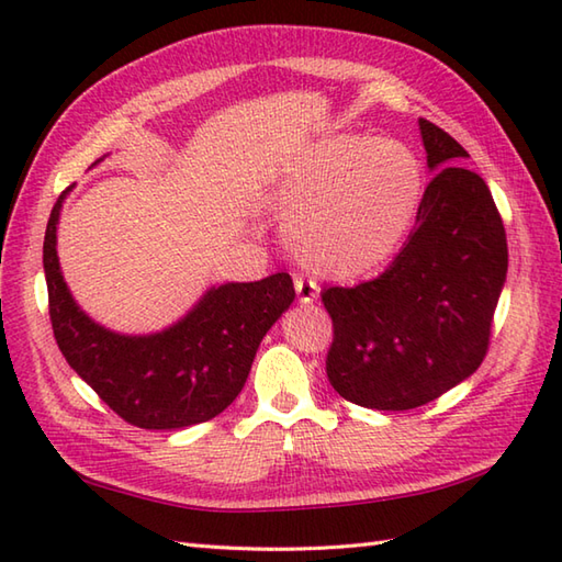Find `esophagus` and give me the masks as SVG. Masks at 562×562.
Listing matches in <instances>:
<instances>
[{
	"instance_id": "1",
	"label": "esophagus",
	"mask_w": 562,
	"mask_h": 562,
	"mask_svg": "<svg viewBox=\"0 0 562 562\" xmlns=\"http://www.w3.org/2000/svg\"><path fill=\"white\" fill-rule=\"evenodd\" d=\"M294 290H296V300L302 304H314L318 296V284L314 280L306 278H294Z\"/></svg>"
}]
</instances>
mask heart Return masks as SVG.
Masks as SVG:
<instances>
[{
  "instance_id": "obj_1",
  "label": "heart",
  "mask_w": 562,
  "mask_h": 562,
  "mask_svg": "<svg viewBox=\"0 0 562 562\" xmlns=\"http://www.w3.org/2000/svg\"><path fill=\"white\" fill-rule=\"evenodd\" d=\"M420 166L398 142L340 135L290 161L270 188L282 236L306 268L357 278L379 268L411 226Z\"/></svg>"
}]
</instances>
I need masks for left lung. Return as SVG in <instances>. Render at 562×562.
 <instances>
[{
	"instance_id": "left-lung-1",
	"label": "left lung",
	"mask_w": 562,
	"mask_h": 562,
	"mask_svg": "<svg viewBox=\"0 0 562 562\" xmlns=\"http://www.w3.org/2000/svg\"><path fill=\"white\" fill-rule=\"evenodd\" d=\"M435 178L415 229L379 278L321 292L333 318L330 386L374 411H411L481 367L507 280V236L457 139L420 117Z\"/></svg>"
}]
</instances>
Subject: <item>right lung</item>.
I'll list each match as a JSON object with an SVG mask.
<instances>
[{
    "label": "right lung",
    "instance_id": "1",
    "mask_svg": "<svg viewBox=\"0 0 562 562\" xmlns=\"http://www.w3.org/2000/svg\"><path fill=\"white\" fill-rule=\"evenodd\" d=\"M57 198L43 241L47 302L59 352L125 423L181 429L207 423L241 393L262 336L294 302L288 272L212 288L161 333L123 336L81 312L59 270Z\"/></svg>",
    "mask_w": 562,
    "mask_h": 562
}]
</instances>
